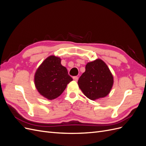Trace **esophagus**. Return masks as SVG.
Returning <instances> with one entry per match:
<instances>
[{
	"mask_svg": "<svg viewBox=\"0 0 146 146\" xmlns=\"http://www.w3.org/2000/svg\"><path fill=\"white\" fill-rule=\"evenodd\" d=\"M73 79L74 80H75V81H77L78 80V77L77 76H74V77H73Z\"/></svg>",
	"mask_w": 146,
	"mask_h": 146,
	"instance_id": "1",
	"label": "esophagus"
}]
</instances>
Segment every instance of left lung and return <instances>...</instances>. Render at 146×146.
<instances>
[{
  "mask_svg": "<svg viewBox=\"0 0 146 146\" xmlns=\"http://www.w3.org/2000/svg\"><path fill=\"white\" fill-rule=\"evenodd\" d=\"M113 82L107 65L102 60L97 59L86 64L85 72L79 78L78 85L88 99L95 100L110 93Z\"/></svg>",
  "mask_w": 146,
  "mask_h": 146,
  "instance_id": "1",
  "label": "left lung"
}]
</instances>
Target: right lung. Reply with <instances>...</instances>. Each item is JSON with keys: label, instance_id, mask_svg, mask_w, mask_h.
Here are the masks:
<instances>
[{"label": "right lung", "instance_id": "1", "mask_svg": "<svg viewBox=\"0 0 146 146\" xmlns=\"http://www.w3.org/2000/svg\"><path fill=\"white\" fill-rule=\"evenodd\" d=\"M73 79L61 64V59L49 56L39 66L35 74V85L39 94L48 100L59 97Z\"/></svg>", "mask_w": 146, "mask_h": 146}]
</instances>
